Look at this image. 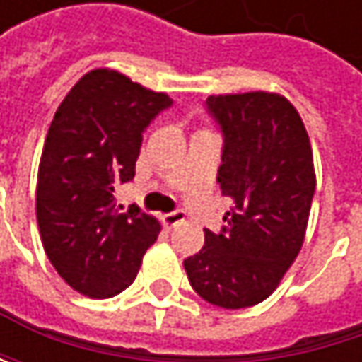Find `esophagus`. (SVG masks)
Here are the masks:
<instances>
[{
    "mask_svg": "<svg viewBox=\"0 0 362 362\" xmlns=\"http://www.w3.org/2000/svg\"><path fill=\"white\" fill-rule=\"evenodd\" d=\"M184 222V211H172V214H165L163 216V224L168 226V228H174V226H178Z\"/></svg>",
    "mask_w": 362,
    "mask_h": 362,
    "instance_id": "1",
    "label": "esophagus"
}]
</instances>
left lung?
I'll use <instances>...</instances> for the list:
<instances>
[{"instance_id":"1","label":"left lung","mask_w":362,"mask_h":362,"mask_svg":"<svg viewBox=\"0 0 362 362\" xmlns=\"http://www.w3.org/2000/svg\"><path fill=\"white\" fill-rule=\"evenodd\" d=\"M207 109L224 134L218 182L235 207L222 233L205 230L184 270L205 302L237 310L264 302L302 250L315 159L300 112L281 94L209 96Z\"/></svg>"}]
</instances>
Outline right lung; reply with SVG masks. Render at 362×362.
<instances>
[{"label":"right lung","instance_id":"right-lung-1","mask_svg":"<svg viewBox=\"0 0 362 362\" xmlns=\"http://www.w3.org/2000/svg\"><path fill=\"white\" fill-rule=\"evenodd\" d=\"M170 105L163 92L94 69L54 112L37 172V226L52 266L81 296L129 287L161 233L157 218L123 211L115 188L134 178L142 132Z\"/></svg>","mask_w":362,"mask_h":362}]
</instances>
